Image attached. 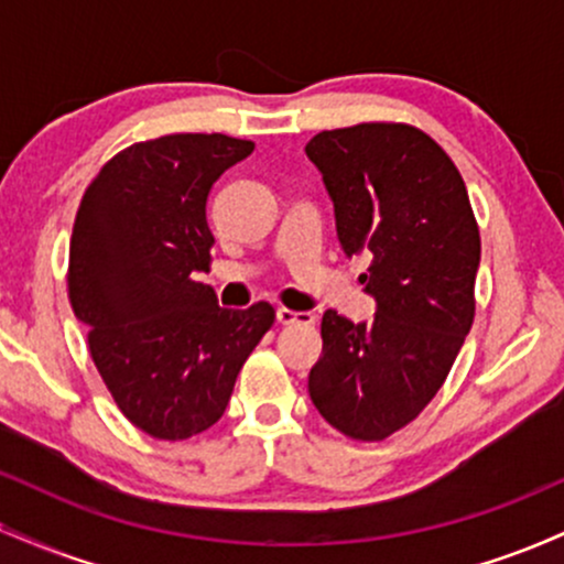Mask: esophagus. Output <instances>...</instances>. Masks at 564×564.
Here are the masks:
<instances>
[{
	"label": "esophagus",
	"mask_w": 564,
	"mask_h": 564,
	"mask_svg": "<svg viewBox=\"0 0 564 564\" xmlns=\"http://www.w3.org/2000/svg\"><path fill=\"white\" fill-rule=\"evenodd\" d=\"M275 318H278V323H283V326H291V323H302V326H310V323H315L313 313H296V310H289V307H278Z\"/></svg>",
	"instance_id": "34e87169"
}]
</instances>
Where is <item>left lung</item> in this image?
I'll return each mask as SVG.
<instances>
[{"label":"left lung","instance_id":"8db88e82","mask_svg":"<svg viewBox=\"0 0 564 564\" xmlns=\"http://www.w3.org/2000/svg\"><path fill=\"white\" fill-rule=\"evenodd\" d=\"M304 153L334 204L345 257L371 260L360 283L377 302L371 321L323 313L307 390L347 437L384 440L435 398L469 334L480 230L462 174L422 129H332Z\"/></svg>","mask_w":564,"mask_h":564}]
</instances>
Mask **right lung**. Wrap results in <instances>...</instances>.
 <instances>
[{"mask_svg":"<svg viewBox=\"0 0 564 564\" xmlns=\"http://www.w3.org/2000/svg\"><path fill=\"white\" fill-rule=\"evenodd\" d=\"M254 151L228 134H166L102 166L70 236L68 296L121 413L145 435L185 440L228 408L238 371L273 326L268 302L219 307L206 198Z\"/></svg>","mask_w":564,"mask_h":564,"instance_id":"right-lung-1","label":"right lung"}]
</instances>
